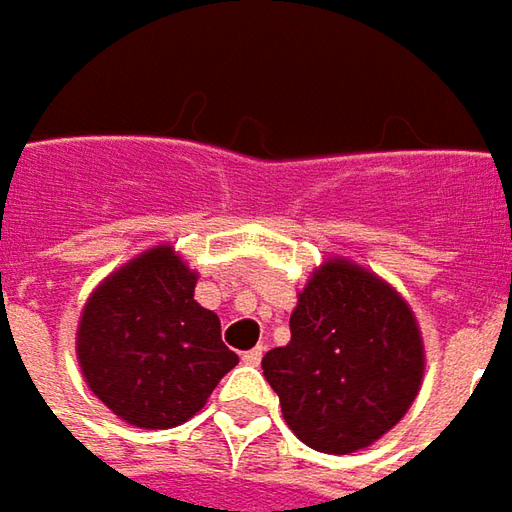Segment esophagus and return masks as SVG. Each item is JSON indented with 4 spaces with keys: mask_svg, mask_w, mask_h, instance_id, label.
<instances>
[{
    "mask_svg": "<svg viewBox=\"0 0 512 512\" xmlns=\"http://www.w3.org/2000/svg\"><path fill=\"white\" fill-rule=\"evenodd\" d=\"M262 353H265V350H262V344H256L253 350H245V353H242V362H245V364H259V362H262Z\"/></svg>",
    "mask_w": 512,
    "mask_h": 512,
    "instance_id": "esophagus-1",
    "label": "esophagus"
}]
</instances>
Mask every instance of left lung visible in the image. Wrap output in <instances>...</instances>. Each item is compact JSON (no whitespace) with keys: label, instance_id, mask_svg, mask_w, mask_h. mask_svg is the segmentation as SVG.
<instances>
[{"label":"left lung","instance_id":"left-lung-1","mask_svg":"<svg viewBox=\"0 0 512 512\" xmlns=\"http://www.w3.org/2000/svg\"><path fill=\"white\" fill-rule=\"evenodd\" d=\"M262 370L287 427L313 450L347 456L402 422L424 379V339L402 293L347 256L307 276L290 342Z\"/></svg>","mask_w":512,"mask_h":512}]
</instances>
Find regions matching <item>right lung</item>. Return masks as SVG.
<instances>
[{"instance_id": "add662e5", "label": "right lung", "mask_w": 512, "mask_h": 512, "mask_svg": "<svg viewBox=\"0 0 512 512\" xmlns=\"http://www.w3.org/2000/svg\"><path fill=\"white\" fill-rule=\"evenodd\" d=\"M173 245L142 250L93 287L76 327V359L93 396L133 427L168 430L196 416L239 356L196 293Z\"/></svg>"}]
</instances>
